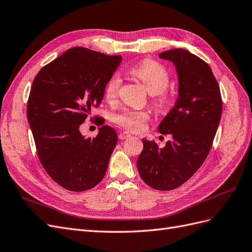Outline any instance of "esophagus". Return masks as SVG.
<instances>
[{
    "instance_id": "1",
    "label": "esophagus",
    "mask_w": 252,
    "mask_h": 252,
    "mask_svg": "<svg viewBox=\"0 0 252 252\" xmlns=\"http://www.w3.org/2000/svg\"><path fill=\"white\" fill-rule=\"evenodd\" d=\"M128 138H130V134H129L128 132H126V131H124V132H121L120 134H119V139L120 140H126V139H128Z\"/></svg>"
}]
</instances>
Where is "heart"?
I'll use <instances>...</instances> for the list:
<instances>
[{
    "instance_id": "b5f03b06",
    "label": "heart",
    "mask_w": 252,
    "mask_h": 252,
    "mask_svg": "<svg viewBox=\"0 0 252 252\" xmlns=\"http://www.w3.org/2000/svg\"><path fill=\"white\" fill-rule=\"evenodd\" d=\"M130 72L140 79L146 86L150 94H154L152 103L158 109H164L169 104V95L165 93L168 87L170 75L166 68L154 60H145L141 63L134 65ZM122 85V79L119 72H114L110 75L105 85V97L111 102L116 100L120 87ZM114 123L128 129L132 132H141L146 128L149 121V113L143 110L124 109L114 114L112 118Z\"/></svg>"
}]
</instances>
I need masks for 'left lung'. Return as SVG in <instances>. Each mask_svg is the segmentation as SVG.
<instances>
[{"label": "left lung", "instance_id": "obj_1", "mask_svg": "<svg viewBox=\"0 0 252 252\" xmlns=\"http://www.w3.org/2000/svg\"><path fill=\"white\" fill-rule=\"evenodd\" d=\"M177 67L179 98L158 126L172 139L159 147L143 140L136 167L142 180L157 190H172L200 168L211 149L222 114V96L209 65L185 49L159 53Z\"/></svg>", "mask_w": 252, "mask_h": 252}]
</instances>
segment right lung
<instances>
[{"label": "right lung", "mask_w": 252, "mask_h": 252, "mask_svg": "<svg viewBox=\"0 0 252 252\" xmlns=\"http://www.w3.org/2000/svg\"><path fill=\"white\" fill-rule=\"evenodd\" d=\"M121 61V56L73 47L45 65L32 82L27 119L37 157L49 177L70 191L94 188L107 170L117 132L104 125L95 138H85L80 126L100 106Z\"/></svg>", "instance_id": "obj_1"}]
</instances>
